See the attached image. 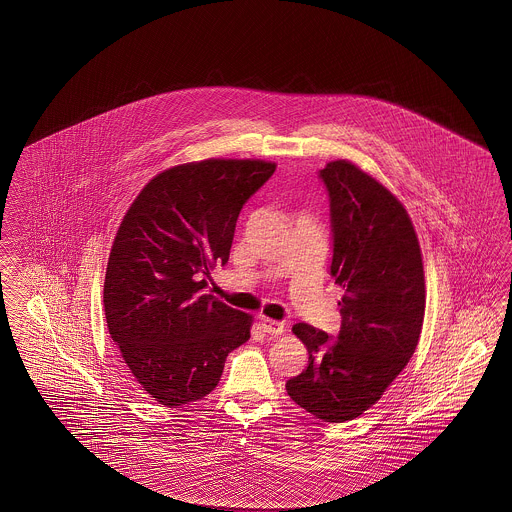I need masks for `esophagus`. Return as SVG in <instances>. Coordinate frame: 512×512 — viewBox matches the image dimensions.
<instances>
[{
  "instance_id": "obj_1",
  "label": "esophagus",
  "mask_w": 512,
  "mask_h": 512,
  "mask_svg": "<svg viewBox=\"0 0 512 512\" xmlns=\"http://www.w3.org/2000/svg\"><path fill=\"white\" fill-rule=\"evenodd\" d=\"M261 328L263 332H267L268 336H282L286 326L284 322H278V320H272V318H261Z\"/></svg>"
}]
</instances>
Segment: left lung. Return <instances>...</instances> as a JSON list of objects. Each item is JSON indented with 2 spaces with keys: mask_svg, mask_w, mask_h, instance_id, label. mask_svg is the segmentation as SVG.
Here are the masks:
<instances>
[{
  "mask_svg": "<svg viewBox=\"0 0 512 512\" xmlns=\"http://www.w3.org/2000/svg\"><path fill=\"white\" fill-rule=\"evenodd\" d=\"M320 178L330 195L341 328L328 338L305 322L293 326L309 365L286 390L307 413L345 422L370 409L411 361L426 309L424 265L413 220L384 184L347 159L330 161Z\"/></svg>",
  "mask_w": 512,
  "mask_h": 512,
  "instance_id": "obj_1",
  "label": "left lung"
}]
</instances>
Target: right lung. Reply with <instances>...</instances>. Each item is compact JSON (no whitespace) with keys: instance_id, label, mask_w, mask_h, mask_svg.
<instances>
[{"instance_id":"1","label":"right lung","mask_w":512,"mask_h":512,"mask_svg":"<svg viewBox=\"0 0 512 512\" xmlns=\"http://www.w3.org/2000/svg\"><path fill=\"white\" fill-rule=\"evenodd\" d=\"M276 163L205 159L159 172L132 201L109 253L103 305L128 374L157 403L182 407L217 388L253 317L203 293L226 265L236 220Z\"/></svg>"}]
</instances>
